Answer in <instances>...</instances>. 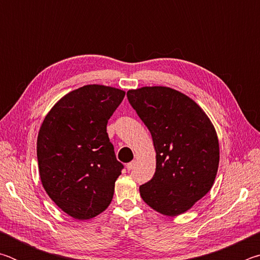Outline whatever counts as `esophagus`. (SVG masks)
<instances>
[{
  "label": "esophagus",
  "instance_id": "34e87169",
  "mask_svg": "<svg viewBox=\"0 0 260 260\" xmlns=\"http://www.w3.org/2000/svg\"><path fill=\"white\" fill-rule=\"evenodd\" d=\"M135 165H136V161H135V160H134V161H131V162H128V164L126 165V169L128 170V171H131V170L134 169Z\"/></svg>",
  "mask_w": 260,
  "mask_h": 260
}]
</instances>
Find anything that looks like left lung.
<instances>
[{"label": "left lung", "instance_id": "left-lung-1", "mask_svg": "<svg viewBox=\"0 0 260 260\" xmlns=\"http://www.w3.org/2000/svg\"><path fill=\"white\" fill-rule=\"evenodd\" d=\"M127 98L156 150V172L140 186V195L161 214L184 213L214 183L219 166L214 126L195 101L170 87L131 89Z\"/></svg>", "mask_w": 260, "mask_h": 260}]
</instances>
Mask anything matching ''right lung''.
Returning <instances> with one entry per match:
<instances>
[{
    "label": "right lung",
    "mask_w": 260,
    "mask_h": 260,
    "mask_svg": "<svg viewBox=\"0 0 260 260\" xmlns=\"http://www.w3.org/2000/svg\"><path fill=\"white\" fill-rule=\"evenodd\" d=\"M124 98L125 91L114 87H80L51 108L39 131L42 186L74 219L94 218L111 203L124 165L114 155L107 125Z\"/></svg>",
    "instance_id": "add662e5"
}]
</instances>
